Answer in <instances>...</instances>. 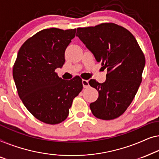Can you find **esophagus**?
<instances>
[{
    "mask_svg": "<svg viewBox=\"0 0 159 159\" xmlns=\"http://www.w3.org/2000/svg\"><path fill=\"white\" fill-rule=\"evenodd\" d=\"M82 84H83V86H84V88H85V89L89 87V80H88L83 79L82 80Z\"/></svg>",
    "mask_w": 159,
    "mask_h": 159,
    "instance_id": "obj_1",
    "label": "esophagus"
}]
</instances>
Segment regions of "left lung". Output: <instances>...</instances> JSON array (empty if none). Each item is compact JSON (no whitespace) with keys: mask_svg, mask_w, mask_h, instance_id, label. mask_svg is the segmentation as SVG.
Returning <instances> with one entry per match:
<instances>
[{"mask_svg":"<svg viewBox=\"0 0 159 159\" xmlns=\"http://www.w3.org/2000/svg\"><path fill=\"white\" fill-rule=\"evenodd\" d=\"M76 36L107 68L104 83L89 82L99 91L97 101L90 104L93 115L104 120L119 117L130 105L142 81L143 52L131 32L114 23L79 27Z\"/></svg>","mask_w":159,"mask_h":159,"instance_id":"left-lung-1","label":"left lung"}]
</instances>
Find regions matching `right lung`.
Returning a JSON list of instances; mask_svg holds the SVG:
<instances>
[{"mask_svg":"<svg viewBox=\"0 0 159 159\" xmlns=\"http://www.w3.org/2000/svg\"><path fill=\"white\" fill-rule=\"evenodd\" d=\"M75 29H44L25 41L13 67L17 92L29 111L46 124L68 117L73 99L83 89L82 79L62 80L55 72L65 62V51Z\"/></svg>","mask_w":159,"mask_h":159,"instance_id":"right-lung-1","label":"right lung"}]
</instances>
